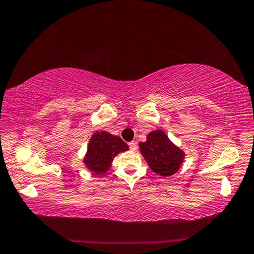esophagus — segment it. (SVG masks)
Here are the masks:
<instances>
[{"mask_svg": "<svg viewBox=\"0 0 254 254\" xmlns=\"http://www.w3.org/2000/svg\"><path fill=\"white\" fill-rule=\"evenodd\" d=\"M128 145H129V148L131 149V151H136L137 149V144L135 142H130Z\"/></svg>", "mask_w": 254, "mask_h": 254, "instance_id": "obj_1", "label": "esophagus"}]
</instances>
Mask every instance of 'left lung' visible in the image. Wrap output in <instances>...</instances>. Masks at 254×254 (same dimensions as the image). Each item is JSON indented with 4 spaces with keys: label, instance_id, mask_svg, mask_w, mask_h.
<instances>
[{
    "label": "left lung",
    "instance_id": "obj_1",
    "mask_svg": "<svg viewBox=\"0 0 254 254\" xmlns=\"http://www.w3.org/2000/svg\"><path fill=\"white\" fill-rule=\"evenodd\" d=\"M139 149L152 171L162 177L178 172L186 156L185 152L160 129L149 132L146 142L139 143Z\"/></svg>",
    "mask_w": 254,
    "mask_h": 254
}]
</instances>
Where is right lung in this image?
<instances>
[{
  "label": "right lung",
  "instance_id": "right-lung-1",
  "mask_svg": "<svg viewBox=\"0 0 254 254\" xmlns=\"http://www.w3.org/2000/svg\"><path fill=\"white\" fill-rule=\"evenodd\" d=\"M127 149L129 147L120 137L105 130L95 131L89 140L83 163L95 176H102L109 171L115 156Z\"/></svg>",
  "mask_w": 254,
  "mask_h": 254
}]
</instances>
